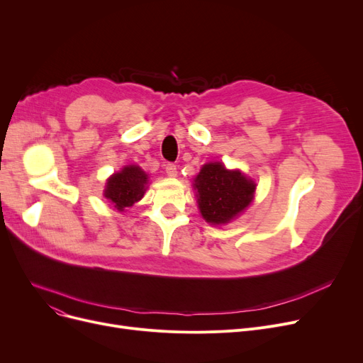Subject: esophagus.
Segmentation results:
<instances>
[{"label": "esophagus", "mask_w": 363, "mask_h": 363, "mask_svg": "<svg viewBox=\"0 0 363 363\" xmlns=\"http://www.w3.org/2000/svg\"><path fill=\"white\" fill-rule=\"evenodd\" d=\"M166 174H167V177H170V178H175L177 175H178V167H177V164H174V163H166Z\"/></svg>", "instance_id": "34e87169"}]
</instances>
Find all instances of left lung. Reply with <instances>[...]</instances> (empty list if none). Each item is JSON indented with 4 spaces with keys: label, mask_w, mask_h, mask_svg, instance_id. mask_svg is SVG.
Returning <instances> with one entry per match:
<instances>
[{
    "label": "left lung",
    "mask_w": 363,
    "mask_h": 363,
    "mask_svg": "<svg viewBox=\"0 0 363 363\" xmlns=\"http://www.w3.org/2000/svg\"><path fill=\"white\" fill-rule=\"evenodd\" d=\"M199 208L211 223H226L249 206L256 184L238 170H226L222 163L204 164L196 178Z\"/></svg>",
    "instance_id": "8db88e82"
}]
</instances>
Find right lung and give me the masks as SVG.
Masks as SVG:
<instances>
[{
  "instance_id": "obj_1",
  "label": "right lung",
  "mask_w": 363,
  "mask_h": 363,
  "mask_svg": "<svg viewBox=\"0 0 363 363\" xmlns=\"http://www.w3.org/2000/svg\"><path fill=\"white\" fill-rule=\"evenodd\" d=\"M145 184V172L138 166H128L107 181L104 196L114 204V207L123 211L125 207H130L143 199Z\"/></svg>"
}]
</instances>
